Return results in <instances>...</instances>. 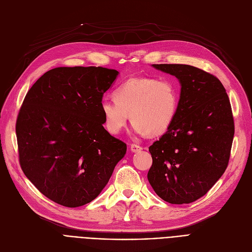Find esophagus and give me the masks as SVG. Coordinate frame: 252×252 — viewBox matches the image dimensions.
<instances>
[{"instance_id":"esophagus-1","label":"esophagus","mask_w":252,"mask_h":252,"mask_svg":"<svg viewBox=\"0 0 252 252\" xmlns=\"http://www.w3.org/2000/svg\"><path fill=\"white\" fill-rule=\"evenodd\" d=\"M129 148H130V151L134 152V153L140 152V151L143 149L142 146H140V145H137V144H131Z\"/></svg>"}]
</instances>
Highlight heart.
<instances>
[{
    "label": "heart",
    "mask_w": 252,
    "mask_h": 252,
    "mask_svg": "<svg viewBox=\"0 0 252 252\" xmlns=\"http://www.w3.org/2000/svg\"><path fill=\"white\" fill-rule=\"evenodd\" d=\"M179 99L177 87L168 79L129 78L115 90L114 98L101 100L104 126L109 134L117 135L129 117L135 133L162 135L175 121Z\"/></svg>",
    "instance_id": "heart-1"
}]
</instances>
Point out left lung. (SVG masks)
<instances>
[{"mask_svg": "<svg viewBox=\"0 0 252 252\" xmlns=\"http://www.w3.org/2000/svg\"><path fill=\"white\" fill-rule=\"evenodd\" d=\"M178 77L181 96L175 121L149 147L148 181L171 204L204 196L226 170L235 133L231 103L220 79L186 64H153Z\"/></svg>", "mask_w": 252, "mask_h": 252, "instance_id": "obj_1", "label": "left lung"}]
</instances>
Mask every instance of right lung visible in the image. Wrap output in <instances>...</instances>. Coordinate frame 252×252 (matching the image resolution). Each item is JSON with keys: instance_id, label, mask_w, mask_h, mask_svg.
<instances>
[{"instance_id": "1", "label": "right lung", "mask_w": 252, "mask_h": 252, "mask_svg": "<svg viewBox=\"0 0 252 252\" xmlns=\"http://www.w3.org/2000/svg\"><path fill=\"white\" fill-rule=\"evenodd\" d=\"M118 71L57 67L26 94L16 121L19 164L35 188L66 207L85 205L101 193L126 144L103 126L100 103Z\"/></svg>"}]
</instances>
